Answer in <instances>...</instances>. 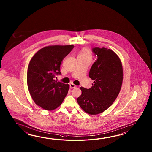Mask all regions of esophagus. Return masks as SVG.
Segmentation results:
<instances>
[{
  "mask_svg": "<svg viewBox=\"0 0 152 152\" xmlns=\"http://www.w3.org/2000/svg\"><path fill=\"white\" fill-rule=\"evenodd\" d=\"M69 86H70L71 88H74L76 87V85H75V84H71L69 85Z\"/></svg>",
  "mask_w": 152,
  "mask_h": 152,
  "instance_id": "1",
  "label": "esophagus"
}]
</instances>
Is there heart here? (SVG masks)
Segmentation results:
<instances>
[{"label": "heart", "mask_w": 152, "mask_h": 152, "mask_svg": "<svg viewBox=\"0 0 152 152\" xmlns=\"http://www.w3.org/2000/svg\"><path fill=\"white\" fill-rule=\"evenodd\" d=\"M78 56L86 58H90L91 57L90 52L87 49H83L79 53Z\"/></svg>", "instance_id": "b5f03b06"}]
</instances>
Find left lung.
I'll return each mask as SVG.
<instances>
[{
    "instance_id": "1",
    "label": "left lung",
    "mask_w": 152,
    "mask_h": 152,
    "mask_svg": "<svg viewBox=\"0 0 152 152\" xmlns=\"http://www.w3.org/2000/svg\"><path fill=\"white\" fill-rule=\"evenodd\" d=\"M92 52L97 56L89 72L94 84L89 89L80 87L82 94L77 102L86 113L97 115L116 100L122 84L123 68L119 57L110 49L95 47Z\"/></svg>"
}]
</instances>
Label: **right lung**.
Masks as SVG:
<instances>
[{
    "label": "right lung",
    "instance_id": "1",
    "mask_svg": "<svg viewBox=\"0 0 152 152\" xmlns=\"http://www.w3.org/2000/svg\"><path fill=\"white\" fill-rule=\"evenodd\" d=\"M74 48L73 45H50L39 50L29 62L27 84L32 99L47 110L58 107L68 93L69 85L55 80L61 75L62 61Z\"/></svg>",
    "mask_w": 152,
    "mask_h": 152
}]
</instances>
